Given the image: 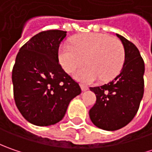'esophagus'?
Wrapping results in <instances>:
<instances>
[{
  "instance_id": "1",
  "label": "esophagus",
  "mask_w": 152,
  "mask_h": 152,
  "mask_svg": "<svg viewBox=\"0 0 152 152\" xmlns=\"http://www.w3.org/2000/svg\"><path fill=\"white\" fill-rule=\"evenodd\" d=\"M81 89H82V91H87V90H89V87L85 85H81Z\"/></svg>"
}]
</instances>
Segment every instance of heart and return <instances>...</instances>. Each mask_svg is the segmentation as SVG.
Wrapping results in <instances>:
<instances>
[{
	"label": "heart",
	"instance_id": "b5f03b06",
	"mask_svg": "<svg viewBox=\"0 0 152 152\" xmlns=\"http://www.w3.org/2000/svg\"><path fill=\"white\" fill-rule=\"evenodd\" d=\"M124 48L119 39L102 33L79 34L71 44H61L58 50L59 61L68 73H73L85 59L87 65L74 73V78L83 83L116 77L124 66Z\"/></svg>",
	"mask_w": 152,
	"mask_h": 152
}]
</instances>
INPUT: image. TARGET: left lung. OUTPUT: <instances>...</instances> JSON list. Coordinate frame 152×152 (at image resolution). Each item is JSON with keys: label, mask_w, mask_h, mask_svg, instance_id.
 Returning <instances> with one entry per match:
<instances>
[{"label": "left lung", "mask_w": 152, "mask_h": 152, "mask_svg": "<svg viewBox=\"0 0 152 152\" xmlns=\"http://www.w3.org/2000/svg\"><path fill=\"white\" fill-rule=\"evenodd\" d=\"M124 48V63L119 74L107 84L91 87L96 102L90 110L91 122L107 131L118 130L134 118L144 94L145 63L138 48L116 34Z\"/></svg>", "instance_id": "1"}]
</instances>
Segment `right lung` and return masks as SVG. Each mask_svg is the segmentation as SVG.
Returning <instances> with one entry per match:
<instances>
[{
  "mask_svg": "<svg viewBox=\"0 0 152 152\" xmlns=\"http://www.w3.org/2000/svg\"><path fill=\"white\" fill-rule=\"evenodd\" d=\"M67 31L47 30L33 36L18 51L12 79L16 106L37 126L60 122L74 97L81 93L59 64L58 50Z\"/></svg>",
  "mask_w": 152,
  "mask_h": 152,
  "instance_id": "1",
  "label": "right lung"
}]
</instances>
